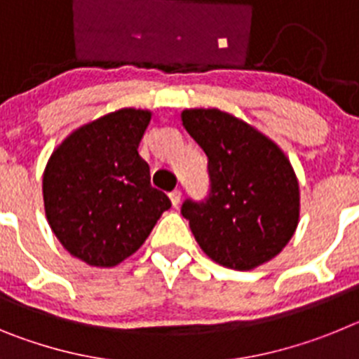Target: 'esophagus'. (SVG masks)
<instances>
[{"instance_id":"esophagus-1","label":"esophagus","mask_w":359,"mask_h":359,"mask_svg":"<svg viewBox=\"0 0 359 359\" xmlns=\"http://www.w3.org/2000/svg\"><path fill=\"white\" fill-rule=\"evenodd\" d=\"M169 198H170V203H172V207H177V205H180V201H182V190H172V192H170L169 194Z\"/></svg>"}]
</instances>
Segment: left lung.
<instances>
[{
    "mask_svg": "<svg viewBox=\"0 0 359 359\" xmlns=\"http://www.w3.org/2000/svg\"><path fill=\"white\" fill-rule=\"evenodd\" d=\"M182 120L208 158V194L185 199L182 215L201 250L231 269H253L282 252L298 224V182L284 152L219 109Z\"/></svg>",
    "mask_w": 359,
    "mask_h": 359,
    "instance_id": "1",
    "label": "left lung"
}]
</instances>
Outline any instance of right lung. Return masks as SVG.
<instances>
[{
	"label": "right lung",
	"mask_w": 359,
	"mask_h": 359,
	"mask_svg": "<svg viewBox=\"0 0 359 359\" xmlns=\"http://www.w3.org/2000/svg\"><path fill=\"white\" fill-rule=\"evenodd\" d=\"M151 113L120 109L68 136L43 177L46 217L61 244L90 266L109 268L140 248L170 199L151 187L138 154Z\"/></svg>",
	"instance_id": "right-lung-1"
}]
</instances>
